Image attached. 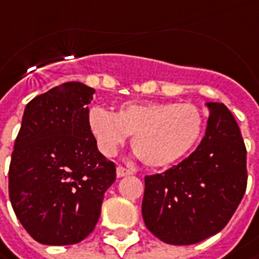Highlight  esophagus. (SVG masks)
Instances as JSON below:
<instances>
[{"mask_svg": "<svg viewBox=\"0 0 259 259\" xmlns=\"http://www.w3.org/2000/svg\"><path fill=\"white\" fill-rule=\"evenodd\" d=\"M116 174H117L118 178H121V177H126V175L132 174V171L127 169V168H124V166H121V165H118L117 169H116Z\"/></svg>", "mask_w": 259, "mask_h": 259, "instance_id": "34e87169", "label": "esophagus"}]
</instances>
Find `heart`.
Returning a JSON list of instances; mask_svg holds the SVG:
<instances>
[{
  "instance_id": "1",
  "label": "heart",
  "mask_w": 259,
  "mask_h": 259,
  "mask_svg": "<svg viewBox=\"0 0 259 259\" xmlns=\"http://www.w3.org/2000/svg\"><path fill=\"white\" fill-rule=\"evenodd\" d=\"M88 124L100 151L113 155L133 135L132 146L145 165H174L196 148L204 129L200 108L191 103H124L111 114L91 108Z\"/></svg>"
}]
</instances>
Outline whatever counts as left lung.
<instances>
[{
    "mask_svg": "<svg viewBox=\"0 0 259 259\" xmlns=\"http://www.w3.org/2000/svg\"><path fill=\"white\" fill-rule=\"evenodd\" d=\"M206 135L183 162L145 177L142 216L165 243L193 245L220 232L246 190V148L235 117L207 103Z\"/></svg>",
    "mask_w": 259,
    "mask_h": 259,
    "instance_id": "left-lung-1",
    "label": "left lung"
}]
</instances>
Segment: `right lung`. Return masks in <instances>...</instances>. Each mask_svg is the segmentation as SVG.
<instances>
[{"label":"right lung","instance_id":"add662e5","mask_svg":"<svg viewBox=\"0 0 259 259\" xmlns=\"http://www.w3.org/2000/svg\"><path fill=\"white\" fill-rule=\"evenodd\" d=\"M94 88L65 82L34 97L14 142L8 193L34 241L72 245L94 231L116 165L98 152L88 124Z\"/></svg>","mask_w":259,"mask_h":259}]
</instances>
